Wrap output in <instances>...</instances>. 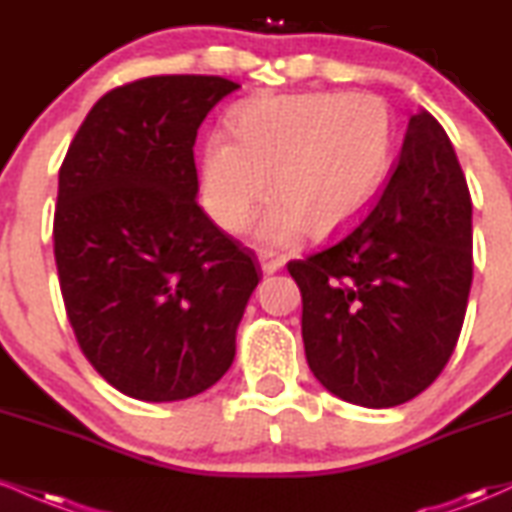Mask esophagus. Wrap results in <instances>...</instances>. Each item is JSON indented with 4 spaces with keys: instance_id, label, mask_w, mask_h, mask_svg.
I'll return each mask as SVG.
<instances>
[{
    "instance_id": "34e87169",
    "label": "esophagus",
    "mask_w": 512,
    "mask_h": 512,
    "mask_svg": "<svg viewBox=\"0 0 512 512\" xmlns=\"http://www.w3.org/2000/svg\"><path fill=\"white\" fill-rule=\"evenodd\" d=\"M260 264H262L264 274H276L281 267H284V260H281V257L269 255V252H264V255H260Z\"/></svg>"
}]
</instances>
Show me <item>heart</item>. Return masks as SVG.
Here are the masks:
<instances>
[{"mask_svg":"<svg viewBox=\"0 0 512 512\" xmlns=\"http://www.w3.org/2000/svg\"><path fill=\"white\" fill-rule=\"evenodd\" d=\"M233 140L211 132L202 146L199 197L223 231L240 233L267 197L257 238L284 248L308 231L330 236L363 214L392 166L395 125L373 93L262 98L231 113ZM270 180L267 181L266 178Z\"/></svg>","mask_w":512,"mask_h":512,"instance_id":"obj_1","label":"heart"}]
</instances>
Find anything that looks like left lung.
Instances as JSON below:
<instances>
[{
	"label": "left lung",
	"mask_w": 512,
	"mask_h": 512,
	"mask_svg": "<svg viewBox=\"0 0 512 512\" xmlns=\"http://www.w3.org/2000/svg\"><path fill=\"white\" fill-rule=\"evenodd\" d=\"M289 272L303 296L305 358L332 395L387 409L438 378L467 313L472 197L436 117H409L380 197Z\"/></svg>",
	"instance_id": "obj_1"
}]
</instances>
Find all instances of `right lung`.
<instances>
[{"label": "right lung", "instance_id": "add662e5", "mask_svg": "<svg viewBox=\"0 0 512 512\" xmlns=\"http://www.w3.org/2000/svg\"><path fill=\"white\" fill-rule=\"evenodd\" d=\"M221 76H149L91 108L60 168L55 260L91 366L122 395L178 402L219 383L260 284L195 202L197 129L238 91Z\"/></svg>", "mask_w": 512, "mask_h": 512}]
</instances>
